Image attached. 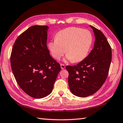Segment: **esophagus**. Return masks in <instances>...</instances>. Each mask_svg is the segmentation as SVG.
<instances>
[{
  "label": "esophagus",
  "mask_w": 123,
  "mask_h": 123,
  "mask_svg": "<svg viewBox=\"0 0 123 123\" xmlns=\"http://www.w3.org/2000/svg\"><path fill=\"white\" fill-rule=\"evenodd\" d=\"M60 66H61V68L62 69H64V68H65V65H64V64L61 63V64H60Z\"/></svg>",
  "instance_id": "obj_1"
}]
</instances>
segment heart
I'll use <instances>...</instances> for the list:
<instances>
[{"mask_svg":"<svg viewBox=\"0 0 123 123\" xmlns=\"http://www.w3.org/2000/svg\"><path fill=\"white\" fill-rule=\"evenodd\" d=\"M91 43L92 35L89 31L69 27L60 31L55 40L48 43V48L55 59H60L66 53L68 60L78 62L86 57Z\"/></svg>","mask_w":123,"mask_h":123,"instance_id":"heart-1","label":"heart"}]
</instances>
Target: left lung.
Returning a JSON list of instances; mask_svg holds the SVG:
<instances>
[{
  "mask_svg": "<svg viewBox=\"0 0 123 123\" xmlns=\"http://www.w3.org/2000/svg\"><path fill=\"white\" fill-rule=\"evenodd\" d=\"M95 35L93 49L89 55L76 66H67L68 85L71 92L77 97L91 95L101 88L109 74L112 50L105 35L90 25Z\"/></svg>",
  "mask_w": 123,
  "mask_h": 123,
  "instance_id": "obj_1",
  "label": "left lung"
}]
</instances>
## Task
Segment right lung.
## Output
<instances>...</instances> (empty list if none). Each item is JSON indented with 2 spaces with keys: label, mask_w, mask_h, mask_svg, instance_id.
I'll return each mask as SVG.
<instances>
[{
  "label": "right lung",
  "mask_w": 123,
  "mask_h": 123,
  "mask_svg": "<svg viewBox=\"0 0 123 123\" xmlns=\"http://www.w3.org/2000/svg\"><path fill=\"white\" fill-rule=\"evenodd\" d=\"M47 25H34L17 37L10 62L17 84L25 93L40 99L51 93L60 64L50 55L47 45Z\"/></svg>",
  "instance_id": "obj_1"
}]
</instances>
